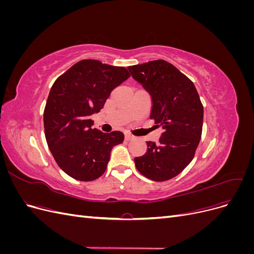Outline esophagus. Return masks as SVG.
<instances>
[{"label":"esophagus","instance_id":"34e87169","mask_svg":"<svg viewBox=\"0 0 254 254\" xmlns=\"http://www.w3.org/2000/svg\"><path fill=\"white\" fill-rule=\"evenodd\" d=\"M132 139H133V135L129 134V133H126V134H125V140H126V141H130V140H132Z\"/></svg>","mask_w":254,"mask_h":254}]
</instances>
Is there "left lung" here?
<instances>
[{
  "mask_svg": "<svg viewBox=\"0 0 254 254\" xmlns=\"http://www.w3.org/2000/svg\"><path fill=\"white\" fill-rule=\"evenodd\" d=\"M128 70L150 94V119L163 129L158 143L146 142L147 151L134 159L135 167L150 180H170L190 163L200 142V97L193 81L165 60L128 66Z\"/></svg>",
  "mask_w": 254,
  "mask_h": 254,
  "instance_id": "8db88e82",
  "label": "left lung"
}]
</instances>
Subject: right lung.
<instances>
[{"mask_svg": "<svg viewBox=\"0 0 254 254\" xmlns=\"http://www.w3.org/2000/svg\"><path fill=\"white\" fill-rule=\"evenodd\" d=\"M126 67L93 59L78 61L55 80L43 113L48 146L58 166L79 181L101 177L115 145L124 141L121 131L105 133L92 128L111 91L128 79Z\"/></svg>", "mask_w": 254, "mask_h": 254, "instance_id": "obj_1", "label": "right lung"}]
</instances>
